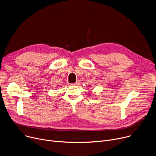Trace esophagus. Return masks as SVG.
Segmentation results:
<instances>
[{"label":"esophagus","instance_id":"1","mask_svg":"<svg viewBox=\"0 0 156 156\" xmlns=\"http://www.w3.org/2000/svg\"><path fill=\"white\" fill-rule=\"evenodd\" d=\"M80 83V81L79 80H77L76 83H73V84H71V85H78Z\"/></svg>","mask_w":156,"mask_h":156}]
</instances>
